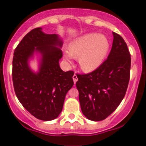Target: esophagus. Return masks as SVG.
<instances>
[{"label": "esophagus", "mask_w": 146, "mask_h": 146, "mask_svg": "<svg viewBox=\"0 0 146 146\" xmlns=\"http://www.w3.org/2000/svg\"><path fill=\"white\" fill-rule=\"evenodd\" d=\"M72 78H73V81H74V83H76V82H77V75H76L75 74H74V75H73V77H72Z\"/></svg>", "instance_id": "esophagus-1"}]
</instances>
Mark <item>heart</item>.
<instances>
[{"mask_svg":"<svg viewBox=\"0 0 146 146\" xmlns=\"http://www.w3.org/2000/svg\"><path fill=\"white\" fill-rule=\"evenodd\" d=\"M110 43L108 38L98 33H89L73 40L69 44L65 58L69 64L72 58H78L80 69L92 72L102 64L108 55Z\"/></svg>","mask_w":146,"mask_h":146,"instance_id":"b5f03b06","label":"heart"}]
</instances>
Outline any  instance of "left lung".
Listing matches in <instances>:
<instances>
[{
  "mask_svg": "<svg viewBox=\"0 0 146 146\" xmlns=\"http://www.w3.org/2000/svg\"><path fill=\"white\" fill-rule=\"evenodd\" d=\"M113 42L108 59L96 70L77 74L82 112L91 121H102L123 100L130 77L131 55L122 37L113 32Z\"/></svg>",
  "mask_w": 146,
  "mask_h": 146,
  "instance_id": "8db88e82",
  "label": "left lung"
}]
</instances>
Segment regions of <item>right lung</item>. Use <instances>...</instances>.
<instances>
[{
	"instance_id": "1",
	"label": "right lung",
	"mask_w": 146,
	"mask_h": 146,
	"mask_svg": "<svg viewBox=\"0 0 146 146\" xmlns=\"http://www.w3.org/2000/svg\"><path fill=\"white\" fill-rule=\"evenodd\" d=\"M62 45L58 35L37 28L25 35L14 52L12 80L17 97L32 115L42 121L58 118L74 85V72H64L59 66ZM35 54L40 55L37 72L29 65Z\"/></svg>"
}]
</instances>
